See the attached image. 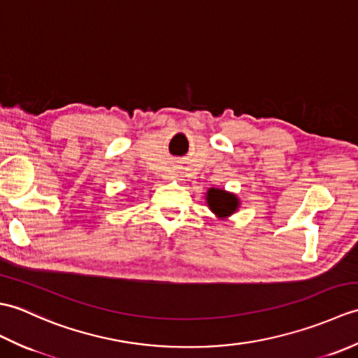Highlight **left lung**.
Returning a JSON list of instances; mask_svg holds the SVG:
<instances>
[{
  "label": "left lung",
  "instance_id": "1",
  "mask_svg": "<svg viewBox=\"0 0 358 358\" xmlns=\"http://www.w3.org/2000/svg\"><path fill=\"white\" fill-rule=\"evenodd\" d=\"M204 199L212 214L220 220L229 218L240 208L238 196L220 187H209Z\"/></svg>",
  "mask_w": 358,
  "mask_h": 358
}]
</instances>
